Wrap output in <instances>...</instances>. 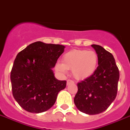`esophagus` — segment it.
Wrapping results in <instances>:
<instances>
[{
    "mask_svg": "<svg viewBox=\"0 0 130 130\" xmlns=\"http://www.w3.org/2000/svg\"><path fill=\"white\" fill-rule=\"evenodd\" d=\"M74 81H73L72 80H70V79H68V80H67V85H70V84H73L74 83Z\"/></svg>",
    "mask_w": 130,
    "mask_h": 130,
    "instance_id": "34e87169",
    "label": "esophagus"
}]
</instances>
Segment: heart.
I'll return each instance as SVG.
<instances>
[{"label": "heart", "instance_id": "b5f03b06", "mask_svg": "<svg viewBox=\"0 0 130 130\" xmlns=\"http://www.w3.org/2000/svg\"><path fill=\"white\" fill-rule=\"evenodd\" d=\"M98 55L94 51L72 50L62 56V62H58L56 70L66 73L68 70H72V74L76 79H85L91 76L96 70Z\"/></svg>", "mask_w": 130, "mask_h": 130}]
</instances>
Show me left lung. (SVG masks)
<instances>
[{
  "label": "left lung",
  "instance_id": "obj_1",
  "mask_svg": "<svg viewBox=\"0 0 130 130\" xmlns=\"http://www.w3.org/2000/svg\"><path fill=\"white\" fill-rule=\"evenodd\" d=\"M98 55L94 73L77 84L75 105L79 111L89 115L106 110L116 99L119 70L111 53L98 45H92Z\"/></svg>",
  "mask_w": 130,
  "mask_h": 130
}]
</instances>
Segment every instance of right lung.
<instances>
[{
	"label": "right lung",
	"instance_id": "right-lung-1",
	"mask_svg": "<svg viewBox=\"0 0 130 130\" xmlns=\"http://www.w3.org/2000/svg\"><path fill=\"white\" fill-rule=\"evenodd\" d=\"M65 46L37 41L17 54L11 71L13 96L20 106L31 113H41L55 103L66 80L55 78L52 68Z\"/></svg>",
	"mask_w": 130,
	"mask_h": 130
}]
</instances>
